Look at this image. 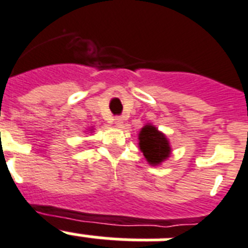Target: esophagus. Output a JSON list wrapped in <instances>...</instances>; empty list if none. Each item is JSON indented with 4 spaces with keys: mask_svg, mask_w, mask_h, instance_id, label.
I'll use <instances>...</instances> for the list:
<instances>
[{
    "mask_svg": "<svg viewBox=\"0 0 248 248\" xmlns=\"http://www.w3.org/2000/svg\"><path fill=\"white\" fill-rule=\"evenodd\" d=\"M114 124H116V127L121 128L122 126H124V120L121 117H116L114 118Z\"/></svg>",
    "mask_w": 248,
    "mask_h": 248,
    "instance_id": "esophagus-1",
    "label": "esophagus"
}]
</instances>
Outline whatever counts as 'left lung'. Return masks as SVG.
Returning a JSON list of instances; mask_svg holds the SVG:
<instances>
[{
	"label": "left lung",
	"instance_id": "8db88e82",
	"mask_svg": "<svg viewBox=\"0 0 248 248\" xmlns=\"http://www.w3.org/2000/svg\"><path fill=\"white\" fill-rule=\"evenodd\" d=\"M139 147L151 166L161 165L171 155V146L168 137L153 124H146L140 130Z\"/></svg>",
	"mask_w": 248,
	"mask_h": 248
}]
</instances>
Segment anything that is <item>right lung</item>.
Wrapping results in <instances>:
<instances>
[{
  "instance_id": "right-lung-1",
  "label": "right lung",
  "mask_w": 248,
  "mask_h": 248,
  "mask_svg": "<svg viewBox=\"0 0 248 248\" xmlns=\"http://www.w3.org/2000/svg\"><path fill=\"white\" fill-rule=\"evenodd\" d=\"M93 130V128H91V130H89V131H92Z\"/></svg>"
}]
</instances>
